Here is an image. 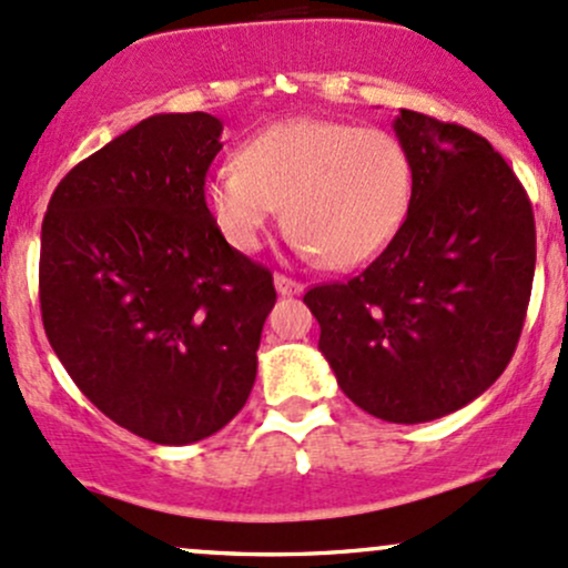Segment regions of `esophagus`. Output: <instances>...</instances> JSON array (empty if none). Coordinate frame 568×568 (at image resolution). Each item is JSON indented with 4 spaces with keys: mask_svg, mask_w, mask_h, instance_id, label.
I'll use <instances>...</instances> for the list:
<instances>
[{
    "mask_svg": "<svg viewBox=\"0 0 568 568\" xmlns=\"http://www.w3.org/2000/svg\"><path fill=\"white\" fill-rule=\"evenodd\" d=\"M274 288H277L280 296H298L304 291V285L298 280L285 277V274H274Z\"/></svg>",
    "mask_w": 568,
    "mask_h": 568,
    "instance_id": "1",
    "label": "esophagus"
}]
</instances>
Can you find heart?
Masks as SVG:
<instances>
[{"mask_svg":"<svg viewBox=\"0 0 568 568\" xmlns=\"http://www.w3.org/2000/svg\"><path fill=\"white\" fill-rule=\"evenodd\" d=\"M409 202L413 164L394 134L323 118L274 123L204 183V204L234 251H258L288 204L298 247L342 272L394 242Z\"/></svg>","mask_w":568,"mask_h":568,"instance_id":"obj_1","label":"heart"}]
</instances>
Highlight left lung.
I'll use <instances>...</instances> for the list:
<instances>
[{
  "label": "left lung",
  "instance_id": "1",
  "mask_svg": "<svg viewBox=\"0 0 568 568\" xmlns=\"http://www.w3.org/2000/svg\"><path fill=\"white\" fill-rule=\"evenodd\" d=\"M413 164L402 229L366 270L304 294L342 394L388 423L450 415L488 390L520 339L537 266L528 193L485 136L402 110Z\"/></svg>",
  "mask_w": 568,
  "mask_h": 568
}]
</instances>
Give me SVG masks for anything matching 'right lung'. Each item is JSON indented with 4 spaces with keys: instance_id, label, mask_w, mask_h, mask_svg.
<instances>
[{
    "instance_id": "1",
    "label": "right lung",
    "mask_w": 568,
    "mask_h": 568,
    "mask_svg": "<svg viewBox=\"0 0 568 568\" xmlns=\"http://www.w3.org/2000/svg\"><path fill=\"white\" fill-rule=\"evenodd\" d=\"M221 132L207 112L145 118L72 166L42 221L48 342L93 407L155 445L204 439L245 407L277 298L204 204Z\"/></svg>"
}]
</instances>
